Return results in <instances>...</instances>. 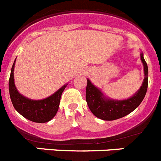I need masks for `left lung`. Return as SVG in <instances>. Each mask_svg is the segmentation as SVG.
Returning a JSON list of instances; mask_svg holds the SVG:
<instances>
[{"instance_id": "left-lung-1", "label": "left lung", "mask_w": 161, "mask_h": 161, "mask_svg": "<svg viewBox=\"0 0 161 161\" xmlns=\"http://www.w3.org/2000/svg\"><path fill=\"white\" fill-rule=\"evenodd\" d=\"M140 59L143 66L144 79L141 87L131 97L124 100H114L104 94L99 88L96 87L90 80L87 79L86 102L91 112L98 119L112 121L121 119L131 113L140 105L143 100L147 89L148 68L143 58V52L140 53Z\"/></svg>"}]
</instances>
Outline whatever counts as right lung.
<instances>
[{
  "label": "right lung",
  "mask_w": 161,
  "mask_h": 161,
  "mask_svg": "<svg viewBox=\"0 0 161 161\" xmlns=\"http://www.w3.org/2000/svg\"><path fill=\"white\" fill-rule=\"evenodd\" d=\"M16 59L11 68L8 80V90L13 106L24 118L34 123H44L52 120L58 111L62 93L68 83L64 85L55 93L41 100H33L19 93L14 83V66Z\"/></svg>",
  "instance_id": "right-lung-1"
}]
</instances>
